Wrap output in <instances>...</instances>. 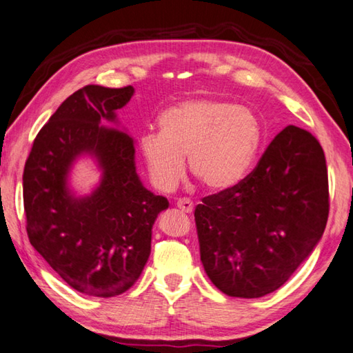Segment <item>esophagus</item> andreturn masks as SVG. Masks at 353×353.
Returning <instances> with one entry per match:
<instances>
[{
    "instance_id": "obj_1",
    "label": "esophagus",
    "mask_w": 353,
    "mask_h": 353,
    "mask_svg": "<svg viewBox=\"0 0 353 353\" xmlns=\"http://www.w3.org/2000/svg\"><path fill=\"white\" fill-rule=\"evenodd\" d=\"M176 205L179 210L186 212V214H191L192 211H194V203H192L190 199H179Z\"/></svg>"
}]
</instances>
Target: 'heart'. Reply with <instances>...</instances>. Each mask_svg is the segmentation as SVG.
Listing matches in <instances>:
<instances>
[{"instance_id": "1", "label": "heart", "mask_w": 353, "mask_h": 353, "mask_svg": "<svg viewBox=\"0 0 353 353\" xmlns=\"http://www.w3.org/2000/svg\"><path fill=\"white\" fill-rule=\"evenodd\" d=\"M159 134L139 141V154L157 190L171 191L182 179L183 157L192 176L211 191L237 185L246 176L261 142L254 110L223 99H191L161 114Z\"/></svg>"}]
</instances>
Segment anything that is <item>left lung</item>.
Masks as SVG:
<instances>
[{
    "label": "left lung",
    "mask_w": 353,
    "mask_h": 353,
    "mask_svg": "<svg viewBox=\"0 0 353 353\" xmlns=\"http://www.w3.org/2000/svg\"><path fill=\"white\" fill-rule=\"evenodd\" d=\"M200 260L230 296L277 291L321 239L329 217L326 157L309 131L289 125L243 181L194 211Z\"/></svg>",
    "instance_id": "1"
}]
</instances>
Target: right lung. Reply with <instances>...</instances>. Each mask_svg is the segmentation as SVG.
I'll use <instances>...</instances> for the list:
<instances>
[{"mask_svg":"<svg viewBox=\"0 0 353 353\" xmlns=\"http://www.w3.org/2000/svg\"><path fill=\"white\" fill-rule=\"evenodd\" d=\"M134 88L85 85L61 103L39 130L23 174L27 236L59 277L93 296L123 294L151 252V230L168 200L148 191L136 172L134 142L105 128ZM93 155L103 170L92 195L74 198L66 177L76 157Z\"/></svg>","mask_w":353,"mask_h":353,"instance_id":"1","label":"right lung"}]
</instances>
